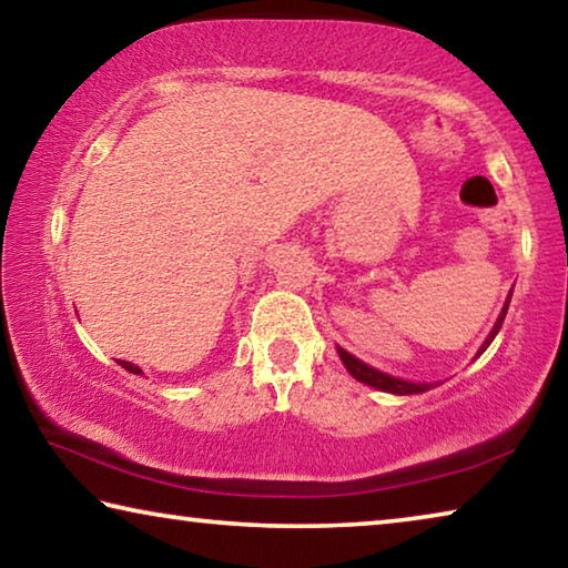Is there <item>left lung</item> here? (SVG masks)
I'll use <instances>...</instances> for the list:
<instances>
[{
	"label": "left lung",
	"instance_id": "obj_1",
	"mask_svg": "<svg viewBox=\"0 0 568 568\" xmlns=\"http://www.w3.org/2000/svg\"><path fill=\"white\" fill-rule=\"evenodd\" d=\"M508 303H511V293H508V301H506V305H504V311H501V315H498V321H496V325H494V331L488 333V338L484 341V345H480L478 355L484 353V351L488 348V345H491V341L496 338V333L501 331L504 318H506V311H508ZM338 355H341V361H343L345 368H348L351 376H353L355 381L365 383V386H373V388L386 390V393H396V396H413V393H423V390H428V388H430L428 383H410V381H400V378H393V376H388V373H381V371H376V368H371V365H365L363 361H358V358H355V355H351L348 351H343V348H338Z\"/></svg>",
	"mask_w": 568,
	"mask_h": 568
}]
</instances>
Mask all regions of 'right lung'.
Listing matches in <instances>:
<instances>
[{
    "mask_svg": "<svg viewBox=\"0 0 568 568\" xmlns=\"http://www.w3.org/2000/svg\"><path fill=\"white\" fill-rule=\"evenodd\" d=\"M124 371H130V373H134V376H142V371L138 368V365L134 363H130V361H118Z\"/></svg>",
    "mask_w": 568,
    "mask_h": 568,
    "instance_id": "obj_1",
    "label": "right lung"
}]
</instances>
